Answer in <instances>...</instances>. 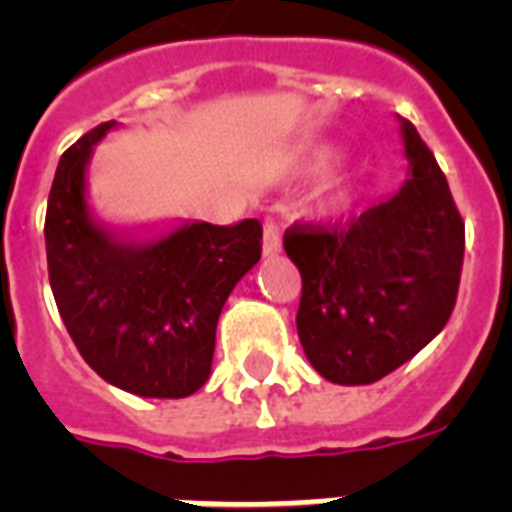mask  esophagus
Instances as JSON below:
<instances>
[{
	"mask_svg": "<svg viewBox=\"0 0 512 512\" xmlns=\"http://www.w3.org/2000/svg\"><path fill=\"white\" fill-rule=\"evenodd\" d=\"M281 249V228L276 217H265L263 223V252L265 255H276Z\"/></svg>",
	"mask_w": 512,
	"mask_h": 512,
	"instance_id": "34e87169",
	"label": "esophagus"
}]
</instances>
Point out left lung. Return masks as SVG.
<instances>
[{
	"label": "left lung",
	"mask_w": 512,
	"mask_h": 512,
	"mask_svg": "<svg viewBox=\"0 0 512 512\" xmlns=\"http://www.w3.org/2000/svg\"><path fill=\"white\" fill-rule=\"evenodd\" d=\"M412 175L348 220L292 223L284 249L303 276L297 335L313 369L369 385L420 353L457 303L465 220L412 122L401 124Z\"/></svg>",
	"instance_id": "left-lung-1"
}]
</instances>
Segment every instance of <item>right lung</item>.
I'll return each instance as SVG.
<instances>
[{
    "mask_svg": "<svg viewBox=\"0 0 512 512\" xmlns=\"http://www.w3.org/2000/svg\"><path fill=\"white\" fill-rule=\"evenodd\" d=\"M114 127L98 124L60 156L44 217L52 295L103 380L135 396L185 398L207 382L217 319L260 260L263 225L193 223L140 247L116 241L84 207V167Z\"/></svg>",
    "mask_w": 512,
    "mask_h": 512,
    "instance_id": "obj_1",
    "label": "right lung"
}]
</instances>
